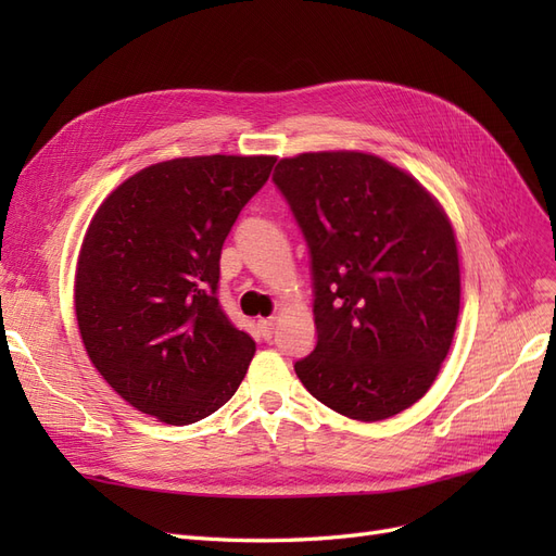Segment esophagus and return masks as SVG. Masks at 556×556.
Returning <instances> with one entry per match:
<instances>
[{"mask_svg": "<svg viewBox=\"0 0 556 556\" xmlns=\"http://www.w3.org/2000/svg\"><path fill=\"white\" fill-rule=\"evenodd\" d=\"M257 329H260V333H262V339H271V336H274V329H276V317L260 319V323H257Z\"/></svg>", "mask_w": 556, "mask_h": 556, "instance_id": "esophagus-1", "label": "esophagus"}]
</instances>
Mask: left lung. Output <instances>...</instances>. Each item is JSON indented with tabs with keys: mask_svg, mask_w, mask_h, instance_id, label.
Listing matches in <instances>:
<instances>
[{
	"mask_svg": "<svg viewBox=\"0 0 556 556\" xmlns=\"http://www.w3.org/2000/svg\"><path fill=\"white\" fill-rule=\"evenodd\" d=\"M274 182L311 252L317 343L294 362L327 408L378 422L427 394L459 317L454 231L422 185L368 153L285 157Z\"/></svg>",
	"mask_w": 556,
	"mask_h": 556,
	"instance_id": "obj_1",
	"label": "left lung"
}]
</instances>
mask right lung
Returning <instances> with one entry per match:
<instances>
[{"instance_id":"right-lung-1","label":"right lung","mask_w":556,"mask_h":556,"mask_svg":"<svg viewBox=\"0 0 556 556\" xmlns=\"http://www.w3.org/2000/svg\"><path fill=\"white\" fill-rule=\"evenodd\" d=\"M276 157L160 162L97 208L78 255L74 306L83 345L134 408L192 425L233 396L255 341L229 323L220 252Z\"/></svg>"}]
</instances>
